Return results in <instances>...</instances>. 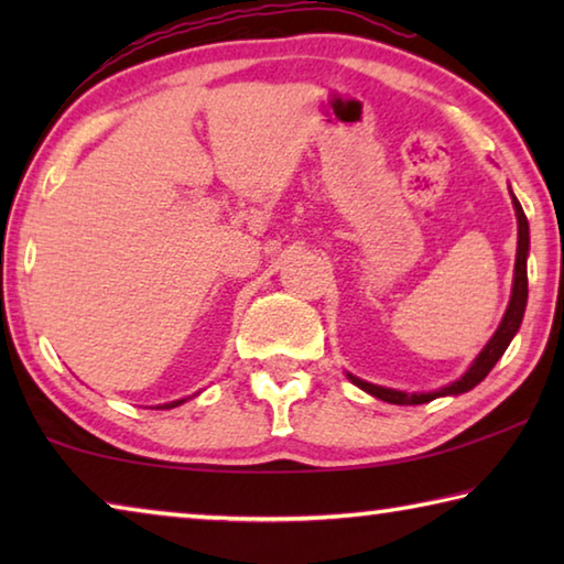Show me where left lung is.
Returning a JSON list of instances; mask_svg holds the SVG:
<instances>
[{
    "instance_id": "obj_1",
    "label": "left lung",
    "mask_w": 564,
    "mask_h": 564,
    "mask_svg": "<svg viewBox=\"0 0 564 564\" xmlns=\"http://www.w3.org/2000/svg\"><path fill=\"white\" fill-rule=\"evenodd\" d=\"M512 204H514V214H518V259H514V281H512V299L508 311H505V318L500 323V328L495 330V336L490 338L488 346L482 348L480 356L475 358V362L470 366V370L460 378L455 380V383L445 386L441 390H435V393H403V390H390V388H380L373 383H366V380H360L356 376H348L352 383H356L360 390H366V393L376 395L380 400H386V403H395V405H420V403H431V400L441 398V395H457V393H467V390H473L480 380H485V376L490 373L495 368V362L500 360V356L505 350H508L510 340L514 333H518L522 316H524V305H528V251H530V226H528V216H524L522 206L518 198L512 196Z\"/></svg>"
}]
</instances>
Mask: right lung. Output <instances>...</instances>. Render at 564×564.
Returning a JSON list of instances; mask_svg holds the SVG:
<instances>
[{
    "instance_id": "right-lung-1",
    "label": "right lung",
    "mask_w": 564,
    "mask_h": 564,
    "mask_svg": "<svg viewBox=\"0 0 564 564\" xmlns=\"http://www.w3.org/2000/svg\"><path fill=\"white\" fill-rule=\"evenodd\" d=\"M181 403H184V400H174V403H166V405H159V408H176Z\"/></svg>"
}]
</instances>
